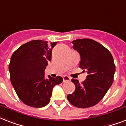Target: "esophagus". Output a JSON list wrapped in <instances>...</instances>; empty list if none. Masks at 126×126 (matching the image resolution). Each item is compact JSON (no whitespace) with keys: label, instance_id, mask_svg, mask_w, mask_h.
Masks as SVG:
<instances>
[{"label":"esophagus","instance_id":"1","mask_svg":"<svg viewBox=\"0 0 126 126\" xmlns=\"http://www.w3.org/2000/svg\"><path fill=\"white\" fill-rule=\"evenodd\" d=\"M63 82H67V81H70L71 80V78L69 77H68L67 75H65L63 77Z\"/></svg>","mask_w":126,"mask_h":126}]
</instances>
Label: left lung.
Wrapping results in <instances>:
<instances>
[{
  "mask_svg": "<svg viewBox=\"0 0 126 126\" xmlns=\"http://www.w3.org/2000/svg\"><path fill=\"white\" fill-rule=\"evenodd\" d=\"M72 43L80 54L79 67L88 75L81 84L72 79L75 91L68 94L67 99L77 108H89L98 103L112 86L116 71L114 59L105 47L94 40L84 38Z\"/></svg>",
  "mask_w": 126,
  "mask_h": 126,
  "instance_id": "left-lung-1",
  "label": "left lung"
}]
</instances>
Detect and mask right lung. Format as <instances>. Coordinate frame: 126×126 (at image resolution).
I'll return each mask as SVG.
<instances>
[{"instance_id":"right-lung-1","label":"right lung","mask_w":126,"mask_h":126,"mask_svg":"<svg viewBox=\"0 0 126 126\" xmlns=\"http://www.w3.org/2000/svg\"><path fill=\"white\" fill-rule=\"evenodd\" d=\"M57 42L32 40L23 44L12 55L8 69L10 80L18 98L26 105L42 108L50 101L53 88L63 78H45L44 70L51 60Z\"/></svg>"}]
</instances>
